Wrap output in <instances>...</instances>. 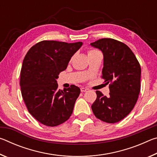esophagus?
I'll return each mask as SVG.
<instances>
[{
    "mask_svg": "<svg viewBox=\"0 0 157 157\" xmlns=\"http://www.w3.org/2000/svg\"><path fill=\"white\" fill-rule=\"evenodd\" d=\"M80 90H81V91H82V92H86L88 89H86V88H84V87H81V88H80Z\"/></svg>",
    "mask_w": 157,
    "mask_h": 157,
    "instance_id": "esophagus-1",
    "label": "esophagus"
}]
</instances>
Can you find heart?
Here are the masks:
<instances>
[{
  "label": "heart",
  "instance_id": "heart-1",
  "mask_svg": "<svg viewBox=\"0 0 157 157\" xmlns=\"http://www.w3.org/2000/svg\"><path fill=\"white\" fill-rule=\"evenodd\" d=\"M95 51H97V50H90V51L89 52V53H90V52H95Z\"/></svg>",
  "mask_w": 157,
  "mask_h": 157
}]
</instances>
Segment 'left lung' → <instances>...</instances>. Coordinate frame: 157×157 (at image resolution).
Instances as JSON below:
<instances>
[{
    "mask_svg": "<svg viewBox=\"0 0 157 157\" xmlns=\"http://www.w3.org/2000/svg\"><path fill=\"white\" fill-rule=\"evenodd\" d=\"M91 46L103 53L102 78L109 84V95L96 91L97 98L91 105L96 118L108 123L123 120L136 105L140 90L141 69L132 50L123 42L101 39Z\"/></svg>",
    "mask_w": 157,
    "mask_h": 157,
    "instance_id": "left-lung-1",
    "label": "left lung"
}]
</instances>
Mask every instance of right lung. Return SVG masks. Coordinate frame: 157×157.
I'll list each match as a JSON object with an SVG mask.
<instances>
[{
	"mask_svg": "<svg viewBox=\"0 0 157 157\" xmlns=\"http://www.w3.org/2000/svg\"><path fill=\"white\" fill-rule=\"evenodd\" d=\"M82 46V42L42 41L23 59L20 79L23 99L31 115L44 125H59L73 113L80 89L75 85L58 89L56 79Z\"/></svg>",
	"mask_w": 157,
	"mask_h": 157,
	"instance_id": "right-lung-1",
	"label": "right lung"
}]
</instances>
